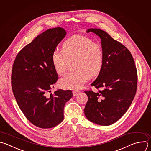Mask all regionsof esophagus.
<instances>
[{
    "label": "esophagus",
    "mask_w": 151,
    "mask_h": 151,
    "mask_svg": "<svg viewBox=\"0 0 151 151\" xmlns=\"http://www.w3.org/2000/svg\"><path fill=\"white\" fill-rule=\"evenodd\" d=\"M72 92H73V95L75 96H77V95L80 93V91H78V90H73V91H72Z\"/></svg>",
    "instance_id": "obj_1"
}]
</instances>
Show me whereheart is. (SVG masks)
Here are the masks:
<instances>
[{"label": "heart", "instance_id": "b5f03b06", "mask_svg": "<svg viewBox=\"0 0 151 151\" xmlns=\"http://www.w3.org/2000/svg\"><path fill=\"white\" fill-rule=\"evenodd\" d=\"M73 60L76 70L59 82L63 89H79L90 76L98 75L104 62L103 47L86 36L73 35L63 43L62 49H55L52 53V63L56 73L65 75L69 62Z\"/></svg>", "mask_w": 151, "mask_h": 151}]
</instances>
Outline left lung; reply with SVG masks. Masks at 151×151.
Here are the masks:
<instances>
[{
  "label": "left lung",
  "instance_id": "left-lung-1",
  "mask_svg": "<svg viewBox=\"0 0 151 151\" xmlns=\"http://www.w3.org/2000/svg\"><path fill=\"white\" fill-rule=\"evenodd\" d=\"M101 40L104 52L102 69L92 83L97 92L85 91L88 99L84 113L86 118L101 126L111 125L127 111L135 96L137 75L134 59L129 50L106 31L90 28Z\"/></svg>",
  "mask_w": 151,
  "mask_h": 151
}]
</instances>
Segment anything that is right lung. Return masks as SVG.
Returning a JSON list of instances; mask_svg holds the SVG:
<instances>
[{"mask_svg": "<svg viewBox=\"0 0 151 151\" xmlns=\"http://www.w3.org/2000/svg\"><path fill=\"white\" fill-rule=\"evenodd\" d=\"M66 35L60 27L46 30L21 50L13 65L11 83L17 104L26 118L40 128L60 123L65 103L73 96L71 90L48 94L59 78L52 53Z\"/></svg>", "mask_w": 151, "mask_h": 151, "instance_id": "1", "label": "right lung"}]
</instances>
